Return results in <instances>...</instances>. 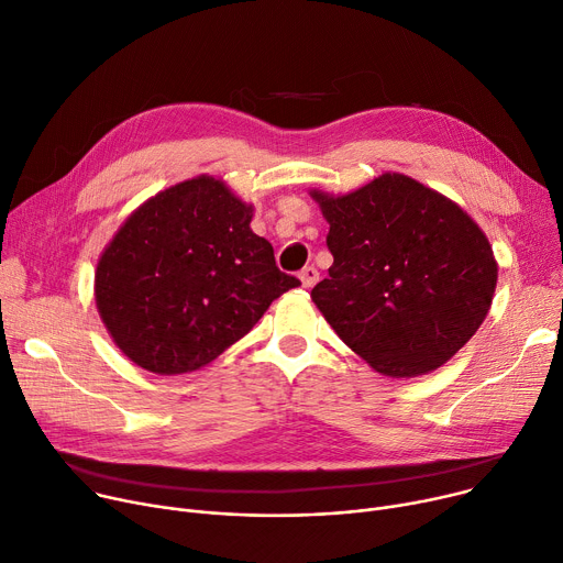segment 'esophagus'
I'll return each instance as SVG.
<instances>
[{
	"instance_id": "34e87169",
	"label": "esophagus",
	"mask_w": 563,
	"mask_h": 563,
	"mask_svg": "<svg viewBox=\"0 0 563 563\" xmlns=\"http://www.w3.org/2000/svg\"><path fill=\"white\" fill-rule=\"evenodd\" d=\"M298 278H300V283H302V287H314L317 285V280H319V272L314 269V267H305V269H300V274H298Z\"/></svg>"
}]
</instances>
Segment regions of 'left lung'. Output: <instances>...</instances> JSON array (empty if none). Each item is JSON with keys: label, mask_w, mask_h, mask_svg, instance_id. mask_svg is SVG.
I'll use <instances>...</instances> for the list:
<instances>
[{"label": "left lung", "mask_w": 563, "mask_h": 563, "mask_svg": "<svg viewBox=\"0 0 563 563\" xmlns=\"http://www.w3.org/2000/svg\"><path fill=\"white\" fill-rule=\"evenodd\" d=\"M312 197L334 255L312 300L377 373L427 375L476 334L498 267L485 233L455 201L399 173L341 197Z\"/></svg>", "instance_id": "1"}]
</instances>
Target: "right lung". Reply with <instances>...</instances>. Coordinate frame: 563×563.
Returning <instances> with one entry per match:
<instances>
[{
	"instance_id": "1",
	"label": "right lung",
	"mask_w": 563,
	"mask_h": 563,
	"mask_svg": "<svg viewBox=\"0 0 563 563\" xmlns=\"http://www.w3.org/2000/svg\"><path fill=\"white\" fill-rule=\"evenodd\" d=\"M253 209L216 177L162 190L123 222L96 265V308L114 343L157 375L199 371L300 280L251 231Z\"/></svg>"
}]
</instances>
